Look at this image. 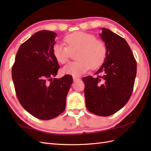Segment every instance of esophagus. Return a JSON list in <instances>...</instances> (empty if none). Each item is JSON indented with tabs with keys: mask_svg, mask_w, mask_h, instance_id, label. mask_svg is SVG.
Wrapping results in <instances>:
<instances>
[{
	"mask_svg": "<svg viewBox=\"0 0 151 151\" xmlns=\"http://www.w3.org/2000/svg\"><path fill=\"white\" fill-rule=\"evenodd\" d=\"M80 79H81V78H80L79 77H76V76H73V81L74 82L78 81H79Z\"/></svg>",
	"mask_w": 151,
	"mask_h": 151,
	"instance_id": "1",
	"label": "esophagus"
}]
</instances>
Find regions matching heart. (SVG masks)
<instances>
[{"label": "heart", "instance_id": "1", "mask_svg": "<svg viewBox=\"0 0 151 151\" xmlns=\"http://www.w3.org/2000/svg\"><path fill=\"white\" fill-rule=\"evenodd\" d=\"M65 46L55 44L52 55L58 63L65 64L70 58V52L76 51L75 62L69 63L62 69L65 75L78 76L91 68L101 67L106 59L108 47L103 40L96 38L94 34L84 32H75L64 37Z\"/></svg>", "mask_w": 151, "mask_h": 151}]
</instances>
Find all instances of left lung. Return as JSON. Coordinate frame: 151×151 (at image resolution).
Wrapping results in <instances>:
<instances>
[{
	"label": "left lung",
	"instance_id": "8db88e82",
	"mask_svg": "<svg viewBox=\"0 0 151 151\" xmlns=\"http://www.w3.org/2000/svg\"><path fill=\"white\" fill-rule=\"evenodd\" d=\"M101 38L108 47L106 59L95 73L82 78L86 108L99 116H109L123 108L132 95L137 63L124 39L102 28Z\"/></svg>",
	"mask_w": 151,
	"mask_h": 151
}]
</instances>
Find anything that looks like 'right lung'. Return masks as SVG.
<instances>
[{"instance_id":"1","label":"right lung","mask_w":151,"mask_h":151,"mask_svg":"<svg viewBox=\"0 0 151 151\" xmlns=\"http://www.w3.org/2000/svg\"><path fill=\"white\" fill-rule=\"evenodd\" d=\"M56 36L49 30L34 34L19 47L12 69L19 102L28 113L42 120L63 113L73 82L69 75L52 79L60 69L52 55Z\"/></svg>"}]
</instances>
